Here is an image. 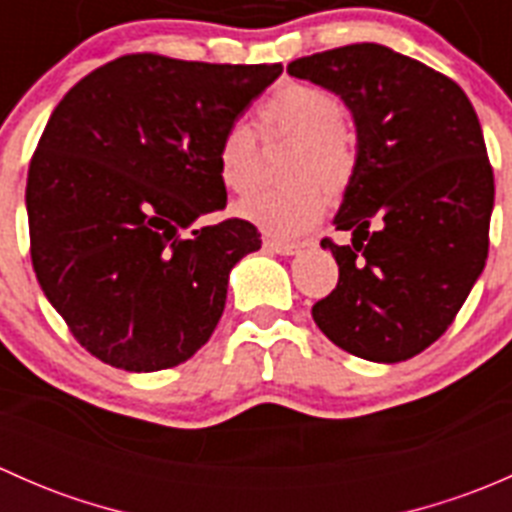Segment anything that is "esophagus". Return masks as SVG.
<instances>
[{"mask_svg": "<svg viewBox=\"0 0 512 512\" xmlns=\"http://www.w3.org/2000/svg\"><path fill=\"white\" fill-rule=\"evenodd\" d=\"M299 247H302V245H297V242L265 240V250H267V252H272V255H285V257H289V255H297Z\"/></svg>", "mask_w": 512, "mask_h": 512, "instance_id": "esophagus-1", "label": "esophagus"}]
</instances>
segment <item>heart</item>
Wrapping results in <instances>:
<instances>
[{
  "label": "heart",
  "instance_id": "obj_1",
  "mask_svg": "<svg viewBox=\"0 0 512 512\" xmlns=\"http://www.w3.org/2000/svg\"><path fill=\"white\" fill-rule=\"evenodd\" d=\"M342 101L312 84L280 86L257 111L262 138H289L282 178L287 185L240 200L232 215L270 237H297L312 230L327 210V194L339 195L356 168L354 136L342 121ZM220 183L230 193H247L257 183L255 136L245 123H232L218 146Z\"/></svg>",
  "mask_w": 512,
  "mask_h": 512
}]
</instances>
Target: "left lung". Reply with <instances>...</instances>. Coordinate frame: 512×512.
I'll return each instance as SVG.
<instances>
[{
	"instance_id": "left-lung-1",
	"label": "left lung",
	"mask_w": 512,
	"mask_h": 512,
	"mask_svg": "<svg viewBox=\"0 0 512 512\" xmlns=\"http://www.w3.org/2000/svg\"><path fill=\"white\" fill-rule=\"evenodd\" d=\"M349 108L356 168L334 215L339 282L312 307L344 352L406 361L448 327L485 267L493 170L461 86L381 44H352L287 66Z\"/></svg>"
}]
</instances>
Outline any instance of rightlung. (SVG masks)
I'll use <instances>...</instances> for the list:
<instances>
[{
	"mask_svg": "<svg viewBox=\"0 0 512 512\" xmlns=\"http://www.w3.org/2000/svg\"><path fill=\"white\" fill-rule=\"evenodd\" d=\"M280 74L282 64L131 54L54 108L27 178L32 262L96 359L170 369L218 327L232 267L262 240L245 220L195 223L227 203L223 133Z\"/></svg>",
	"mask_w": 512,
	"mask_h": 512,
	"instance_id": "add662e5",
	"label": "right lung"
}]
</instances>
